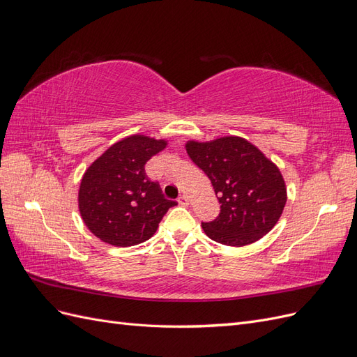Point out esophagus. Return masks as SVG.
I'll return each mask as SVG.
<instances>
[{
    "mask_svg": "<svg viewBox=\"0 0 357 357\" xmlns=\"http://www.w3.org/2000/svg\"><path fill=\"white\" fill-rule=\"evenodd\" d=\"M177 201L180 205H189V198L186 195H180Z\"/></svg>",
    "mask_w": 357,
    "mask_h": 357,
    "instance_id": "34e87169",
    "label": "esophagus"
}]
</instances>
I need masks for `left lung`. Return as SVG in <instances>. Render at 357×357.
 I'll return each instance as SVG.
<instances>
[{
    "label": "left lung",
    "mask_w": 357,
    "mask_h": 357,
    "mask_svg": "<svg viewBox=\"0 0 357 357\" xmlns=\"http://www.w3.org/2000/svg\"><path fill=\"white\" fill-rule=\"evenodd\" d=\"M186 152L214 188L220 213L202 222L208 238L241 247L261 240L282 215L287 201L284 178L278 167L241 137L186 143Z\"/></svg>",
    "instance_id": "obj_1"
}]
</instances>
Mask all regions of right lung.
Masks as SVG:
<instances>
[{
    "label": "right lung",
    "mask_w": 357,
    "mask_h": 357,
    "mask_svg": "<svg viewBox=\"0 0 357 357\" xmlns=\"http://www.w3.org/2000/svg\"><path fill=\"white\" fill-rule=\"evenodd\" d=\"M167 147V139L129 135L114 143L86 169L79 189V211L88 229L101 241L129 247L147 241L168 208L158 181L144 165Z\"/></svg>",
    "instance_id": "1"
}]
</instances>
